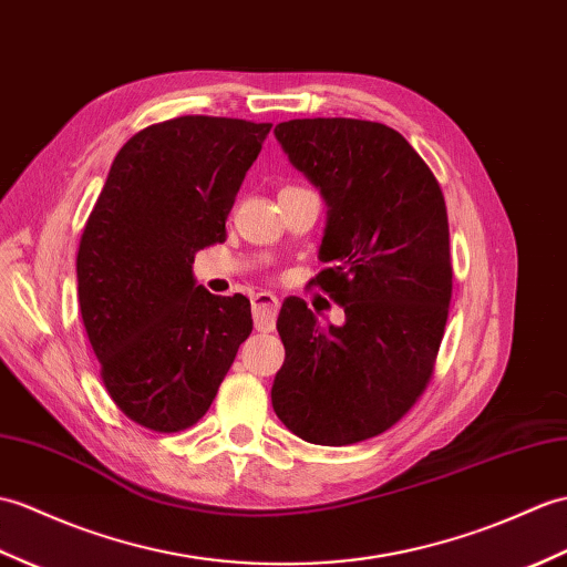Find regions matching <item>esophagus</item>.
<instances>
[{
  "label": "esophagus",
  "mask_w": 567,
  "mask_h": 567,
  "mask_svg": "<svg viewBox=\"0 0 567 567\" xmlns=\"http://www.w3.org/2000/svg\"><path fill=\"white\" fill-rule=\"evenodd\" d=\"M254 323L256 331L268 333L275 328V321H278V311H280V301L270 292H258L254 299Z\"/></svg>",
  "instance_id": "esophagus-1"
}]
</instances>
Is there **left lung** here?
<instances>
[{
	"label": "left lung",
	"mask_w": 567,
	"mask_h": 567,
	"mask_svg": "<svg viewBox=\"0 0 567 567\" xmlns=\"http://www.w3.org/2000/svg\"><path fill=\"white\" fill-rule=\"evenodd\" d=\"M328 205L313 278L346 311L323 328L301 299L278 319L285 364L272 408L297 437L346 446L411 411L434 372L452 299L450 221L437 178L408 140L354 117L275 125Z\"/></svg>",
	"instance_id": "8db88e82"
}]
</instances>
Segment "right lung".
Instances as JSON below:
<instances>
[{
	"label": "right lung",
	"instance_id": "1",
	"mask_svg": "<svg viewBox=\"0 0 567 567\" xmlns=\"http://www.w3.org/2000/svg\"><path fill=\"white\" fill-rule=\"evenodd\" d=\"M270 123L181 115L130 137L76 254L79 309L101 379L133 423L181 432L213 405L251 336V301L195 285Z\"/></svg>",
	"mask_w": 567,
	"mask_h": 567
}]
</instances>
